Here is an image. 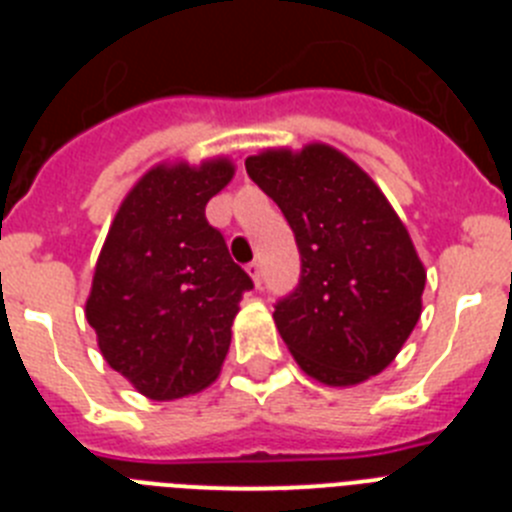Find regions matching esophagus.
Returning <instances> with one entry per match:
<instances>
[{
  "mask_svg": "<svg viewBox=\"0 0 512 512\" xmlns=\"http://www.w3.org/2000/svg\"><path fill=\"white\" fill-rule=\"evenodd\" d=\"M246 271H248V277L253 279V284H256V287H261V264L251 261V264L246 266Z\"/></svg>",
  "mask_w": 512,
  "mask_h": 512,
  "instance_id": "esophagus-1",
  "label": "esophagus"
}]
</instances>
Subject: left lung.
I'll use <instances>...</instances> for the list:
<instances>
[{"mask_svg":"<svg viewBox=\"0 0 512 512\" xmlns=\"http://www.w3.org/2000/svg\"><path fill=\"white\" fill-rule=\"evenodd\" d=\"M246 171L295 230L302 274L274 323L307 377L354 387L400 354L423 310L425 266L374 179L325 143L266 148Z\"/></svg>","mask_w":512,"mask_h":512,"instance_id":"1","label":"left lung"}]
</instances>
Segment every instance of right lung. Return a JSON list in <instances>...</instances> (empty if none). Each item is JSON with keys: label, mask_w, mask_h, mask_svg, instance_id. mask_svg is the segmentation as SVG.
<instances>
[{"label": "right lung", "mask_w": 512, "mask_h": 512, "mask_svg": "<svg viewBox=\"0 0 512 512\" xmlns=\"http://www.w3.org/2000/svg\"><path fill=\"white\" fill-rule=\"evenodd\" d=\"M233 174L225 156L153 166L125 194L99 251L84 312L104 361L148 400L215 382L238 302L253 289L205 217Z\"/></svg>", "instance_id": "obj_1"}]
</instances>
